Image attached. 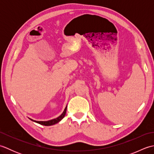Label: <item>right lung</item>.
Masks as SVG:
<instances>
[{
	"label": "right lung",
	"instance_id": "obj_1",
	"mask_svg": "<svg viewBox=\"0 0 154 154\" xmlns=\"http://www.w3.org/2000/svg\"><path fill=\"white\" fill-rule=\"evenodd\" d=\"M66 110H67V106L65 107V110H64V111H63V112L62 113L60 116L56 118V119H53V120H48V121H35V120H33L30 119L31 120L34 121V122H37V123H38V124H42V125H44V126H51V125H54V124L59 122L60 120H61L62 119H63L65 115V113H66Z\"/></svg>",
	"mask_w": 154,
	"mask_h": 154
}]
</instances>
